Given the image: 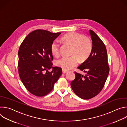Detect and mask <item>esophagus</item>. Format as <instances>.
I'll return each mask as SVG.
<instances>
[{
  "label": "esophagus",
  "mask_w": 127,
  "mask_h": 127,
  "mask_svg": "<svg viewBox=\"0 0 127 127\" xmlns=\"http://www.w3.org/2000/svg\"><path fill=\"white\" fill-rule=\"evenodd\" d=\"M68 72V71H66V70H62V73H63V74H65V73H67Z\"/></svg>",
  "instance_id": "obj_1"
}]
</instances>
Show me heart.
<instances>
[{"mask_svg":"<svg viewBox=\"0 0 127 127\" xmlns=\"http://www.w3.org/2000/svg\"><path fill=\"white\" fill-rule=\"evenodd\" d=\"M61 41L71 46L70 57H64L56 62V65L64 70H69L76 66L78 59L80 61L86 60L89 56L93 49L90 39L82 34L77 32H70L64 34ZM51 51L53 55L58 57L60 55V45L56 41H53L51 45Z\"/></svg>","mask_w":127,"mask_h":127,"instance_id":"heart-1","label":"heart"}]
</instances>
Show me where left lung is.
<instances>
[{
	"label": "left lung",
	"mask_w": 127,
	"mask_h": 127,
	"mask_svg": "<svg viewBox=\"0 0 127 127\" xmlns=\"http://www.w3.org/2000/svg\"><path fill=\"white\" fill-rule=\"evenodd\" d=\"M89 33L93 41V49L88 58L78 68L83 71L84 76L75 72V78L71 82L74 93L79 97L89 99L97 95L103 88L109 73L105 46L92 30Z\"/></svg>",
	"instance_id": "left-lung-1"
}]
</instances>
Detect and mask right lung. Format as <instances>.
I'll use <instances>...</instances> for the list:
<instances>
[{
	"label": "right lung",
	"instance_id": "1",
	"mask_svg": "<svg viewBox=\"0 0 127 127\" xmlns=\"http://www.w3.org/2000/svg\"><path fill=\"white\" fill-rule=\"evenodd\" d=\"M61 33L35 30L27 36L20 46L18 53L19 75L27 90L35 96H43L51 92L62 73L61 68L53 67L50 49L52 43ZM51 68L52 71L49 72Z\"/></svg>",
	"mask_w": 127,
	"mask_h": 127
}]
</instances>
